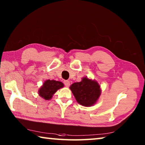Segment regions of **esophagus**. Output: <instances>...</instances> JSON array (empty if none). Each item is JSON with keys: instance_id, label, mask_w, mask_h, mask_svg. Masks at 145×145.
I'll return each mask as SVG.
<instances>
[{"instance_id": "esophagus-1", "label": "esophagus", "mask_w": 145, "mask_h": 145, "mask_svg": "<svg viewBox=\"0 0 145 145\" xmlns=\"http://www.w3.org/2000/svg\"><path fill=\"white\" fill-rule=\"evenodd\" d=\"M64 84L65 85V86L66 87H68V86H70V81L69 80H64Z\"/></svg>"}]
</instances>
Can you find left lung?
Masks as SVG:
<instances>
[{
	"label": "left lung",
	"mask_w": 145,
	"mask_h": 145,
	"mask_svg": "<svg viewBox=\"0 0 145 145\" xmlns=\"http://www.w3.org/2000/svg\"><path fill=\"white\" fill-rule=\"evenodd\" d=\"M70 88L78 104L86 107L94 104L100 95L99 84L86 77L81 82L73 83Z\"/></svg>",
	"instance_id": "8db88e82"
}]
</instances>
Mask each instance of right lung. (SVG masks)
I'll use <instances>...</instances> for the list:
<instances>
[{"label": "right lung", "instance_id": "obj_1", "mask_svg": "<svg viewBox=\"0 0 145 145\" xmlns=\"http://www.w3.org/2000/svg\"><path fill=\"white\" fill-rule=\"evenodd\" d=\"M64 86L61 82L54 80H47L39 90V95L45 100H50L57 90Z\"/></svg>", "mask_w": 145, "mask_h": 145}]
</instances>
